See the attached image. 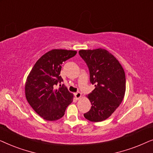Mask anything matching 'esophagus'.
Masks as SVG:
<instances>
[{"mask_svg": "<svg viewBox=\"0 0 153 153\" xmlns=\"http://www.w3.org/2000/svg\"><path fill=\"white\" fill-rule=\"evenodd\" d=\"M74 96H75V97H76L77 100H79V98L81 97V93H79V92H77V93H76L74 94Z\"/></svg>", "mask_w": 153, "mask_h": 153, "instance_id": "34e87169", "label": "esophagus"}]
</instances>
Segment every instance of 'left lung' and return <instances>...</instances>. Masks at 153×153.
<instances>
[{"label":"left lung","mask_w":153,"mask_h":153,"mask_svg":"<svg viewBox=\"0 0 153 153\" xmlns=\"http://www.w3.org/2000/svg\"><path fill=\"white\" fill-rule=\"evenodd\" d=\"M87 64L90 81L95 88L87 96L92 106L83 114L91 122H101L111 116L124 98L126 79L123 67L106 49L80 50Z\"/></svg>","instance_id":"8db88e82"}]
</instances>
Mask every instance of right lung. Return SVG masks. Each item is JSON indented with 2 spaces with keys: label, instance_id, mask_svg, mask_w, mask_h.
<instances>
[{
  "label": "right lung",
  "instance_id": "add662e5",
  "mask_svg": "<svg viewBox=\"0 0 153 153\" xmlns=\"http://www.w3.org/2000/svg\"><path fill=\"white\" fill-rule=\"evenodd\" d=\"M76 54V51L52 49L42 56L27 77L25 93L33 110L46 120L53 121L64 116L66 108L73 101V94L64 84L56 85L62 80L60 76L61 65Z\"/></svg>",
  "mask_w": 153,
  "mask_h": 153
}]
</instances>
